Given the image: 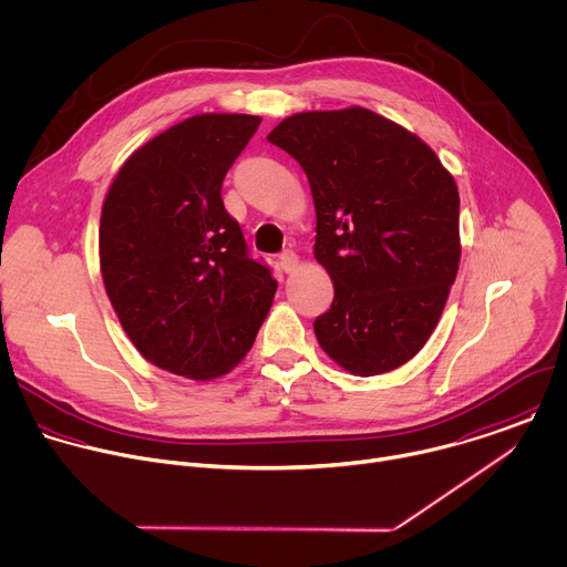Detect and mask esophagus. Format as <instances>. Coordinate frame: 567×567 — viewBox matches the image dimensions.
I'll list each match as a JSON object with an SVG mask.
<instances>
[{
	"instance_id": "34e87169",
	"label": "esophagus",
	"mask_w": 567,
	"mask_h": 567,
	"mask_svg": "<svg viewBox=\"0 0 567 567\" xmlns=\"http://www.w3.org/2000/svg\"><path fill=\"white\" fill-rule=\"evenodd\" d=\"M279 266L284 272H292L299 266V257L292 250H286L279 255Z\"/></svg>"
}]
</instances>
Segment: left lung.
<instances>
[{
	"label": "left lung",
	"instance_id": "8db88e82",
	"mask_svg": "<svg viewBox=\"0 0 567 567\" xmlns=\"http://www.w3.org/2000/svg\"><path fill=\"white\" fill-rule=\"evenodd\" d=\"M268 142L299 162L315 199V259L334 284L315 319L319 346L357 377L403 365L456 279L454 177L425 142L361 106L297 113Z\"/></svg>",
	"mask_w": 567,
	"mask_h": 567
}]
</instances>
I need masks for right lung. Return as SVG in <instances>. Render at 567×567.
Returning a JSON list of instances; mask_svg holds the SVG:
<instances>
[{"label": "right lung", "mask_w": 567, "mask_h": 567, "mask_svg": "<svg viewBox=\"0 0 567 567\" xmlns=\"http://www.w3.org/2000/svg\"><path fill=\"white\" fill-rule=\"evenodd\" d=\"M261 117L206 113L137 148L113 179L100 221L106 295L135 348L197 381L230 372L252 348L277 281L248 252L221 184Z\"/></svg>", "instance_id": "right-lung-1"}]
</instances>
